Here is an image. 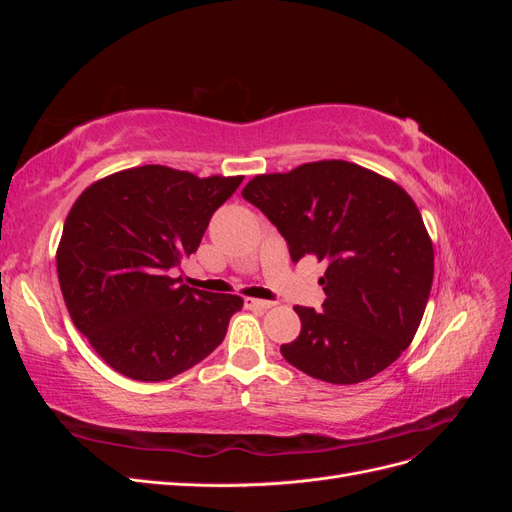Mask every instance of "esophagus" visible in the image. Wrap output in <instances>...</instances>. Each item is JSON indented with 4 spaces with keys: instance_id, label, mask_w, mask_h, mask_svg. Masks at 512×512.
<instances>
[{
    "instance_id": "obj_1",
    "label": "esophagus",
    "mask_w": 512,
    "mask_h": 512,
    "mask_svg": "<svg viewBox=\"0 0 512 512\" xmlns=\"http://www.w3.org/2000/svg\"><path fill=\"white\" fill-rule=\"evenodd\" d=\"M273 301H262V299H245V307L247 309H260V312H265V309L273 307Z\"/></svg>"
}]
</instances>
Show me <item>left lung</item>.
<instances>
[{
  "label": "left lung",
  "instance_id": "obj_1",
  "mask_svg": "<svg viewBox=\"0 0 512 512\" xmlns=\"http://www.w3.org/2000/svg\"><path fill=\"white\" fill-rule=\"evenodd\" d=\"M241 196L267 215L292 262L327 265L322 312L294 307L301 333L284 359L331 384L374 378L399 359L421 324L433 245L414 200L391 179L344 160L258 175Z\"/></svg>",
  "mask_w": 512,
  "mask_h": 512
}]
</instances>
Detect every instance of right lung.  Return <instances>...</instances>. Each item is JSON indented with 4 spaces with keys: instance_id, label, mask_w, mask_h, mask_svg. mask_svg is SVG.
<instances>
[{
    "instance_id": "right-lung-1",
    "label": "right lung",
    "mask_w": 512,
    "mask_h": 512,
    "mask_svg": "<svg viewBox=\"0 0 512 512\" xmlns=\"http://www.w3.org/2000/svg\"><path fill=\"white\" fill-rule=\"evenodd\" d=\"M241 181L147 164L76 198L57 247L59 286L74 327L119 374L170 380L224 342L243 299L190 288L170 271L198 250Z\"/></svg>"
}]
</instances>
